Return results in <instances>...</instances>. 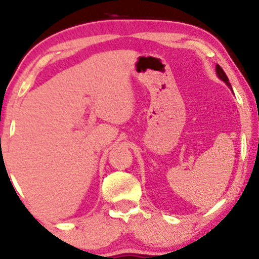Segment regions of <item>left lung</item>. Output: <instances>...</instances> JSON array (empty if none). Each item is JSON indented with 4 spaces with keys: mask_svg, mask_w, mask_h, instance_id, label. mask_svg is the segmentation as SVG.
<instances>
[{
    "mask_svg": "<svg viewBox=\"0 0 259 259\" xmlns=\"http://www.w3.org/2000/svg\"><path fill=\"white\" fill-rule=\"evenodd\" d=\"M216 74H218V76L220 77V80H222V81H224L225 84L229 86L230 89H232V88H231V84H230V81H229V77L226 76V74H225V71L222 70V68L219 65V64H216Z\"/></svg>",
    "mask_w": 259,
    "mask_h": 259,
    "instance_id": "1",
    "label": "left lung"
}]
</instances>
